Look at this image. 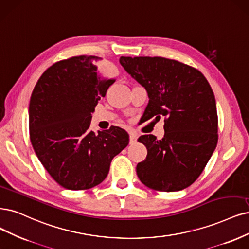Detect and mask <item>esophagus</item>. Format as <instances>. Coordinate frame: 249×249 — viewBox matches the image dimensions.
Instances as JSON below:
<instances>
[{
    "label": "esophagus",
    "mask_w": 249,
    "mask_h": 249,
    "mask_svg": "<svg viewBox=\"0 0 249 249\" xmlns=\"http://www.w3.org/2000/svg\"><path fill=\"white\" fill-rule=\"evenodd\" d=\"M136 141H137V136H136V134H135V133H133V132H131V133L129 134V142H130V144L135 143V142H136Z\"/></svg>",
    "instance_id": "esophagus-1"
}]
</instances>
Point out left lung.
Returning <instances> with one entry per match:
<instances>
[{
    "instance_id": "1",
    "label": "left lung",
    "mask_w": 249,
    "mask_h": 249,
    "mask_svg": "<svg viewBox=\"0 0 249 249\" xmlns=\"http://www.w3.org/2000/svg\"><path fill=\"white\" fill-rule=\"evenodd\" d=\"M120 63L149 95L145 120L164 117L165 134L158 141L142 135L148 155L137 164L144 186L159 192L188 188L204 170L216 148L218 120L213 91L197 69L165 57H125Z\"/></svg>"
}]
</instances>
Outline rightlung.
Wrapping results in <instances>:
<instances>
[{"mask_svg":"<svg viewBox=\"0 0 249 249\" xmlns=\"http://www.w3.org/2000/svg\"><path fill=\"white\" fill-rule=\"evenodd\" d=\"M114 82L104 76L98 57L80 55L52 64L33 90L31 142L44 168L64 189L99 185L113 158L129 143L122 128L89 129L91 113Z\"/></svg>","mask_w":249,"mask_h":249,"instance_id":"obj_1","label":"right lung"}]
</instances>
